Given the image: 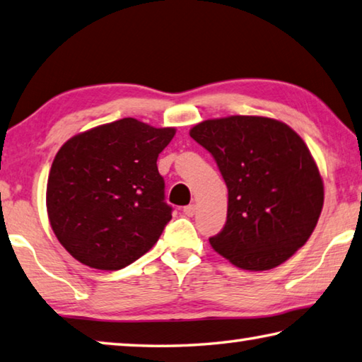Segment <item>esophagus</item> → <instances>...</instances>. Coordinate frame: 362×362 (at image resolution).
Here are the masks:
<instances>
[{
  "mask_svg": "<svg viewBox=\"0 0 362 362\" xmlns=\"http://www.w3.org/2000/svg\"><path fill=\"white\" fill-rule=\"evenodd\" d=\"M196 212V206L194 204H189V206H187L185 209H183V214H185L187 216H193Z\"/></svg>",
  "mask_w": 362,
  "mask_h": 362,
  "instance_id": "esophagus-1",
  "label": "esophagus"
}]
</instances>
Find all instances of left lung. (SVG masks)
Returning <instances> with one entry per match:
<instances>
[{"label": "left lung", "instance_id": "8db88e82", "mask_svg": "<svg viewBox=\"0 0 362 362\" xmlns=\"http://www.w3.org/2000/svg\"><path fill=\"white\" fill-rule=\"evenodd\" d=\"M189 136L209 150L228 187V218L209 242L244 271H269L310 238L325 202L320 169L302 137L261 115L204 120Z\"/></svg>", "mask_w": 362, "mask_h": 362}]
</instances>
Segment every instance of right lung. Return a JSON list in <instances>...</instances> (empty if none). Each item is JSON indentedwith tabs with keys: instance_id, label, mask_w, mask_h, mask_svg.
<instances>
[{
	"instance_id": "obj_1",
	"label": "right lung",
	"mask_w": 362,
	"mask_h": 362,
	"mask_svg": "<svg viewBox=\"0 0 362 362\" xmlns=\"http://www.w3.org/2000/svg\"><path fill=\"white\" fill-rule=\"evenodd\" d=\"M175 128L122 118L72 136L52 163L50 226L82 264L118 271L146 255L173 218L156 160Z\"/></svg>"
}]
</instances>
